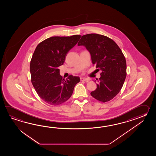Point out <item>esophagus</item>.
Here are the masks:
<instances>
[{
	"instance_id": "esophagus-1",
	"label": "esophagus",
	"mask_w": 156,
	"mask_h": 156,
	"mask_svg": "<svg viewBox=\"0 0 156 156\" xmlns=\"http://www.w3.org/2000/svg\"><path fill=\"white\" fill-rule=\"evenodd\" d=\"M80 80L82 81H88L89 79H86V78H84V77H81L80 78Z\"/></svg>"
}]
</instances>
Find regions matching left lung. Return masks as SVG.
Returning a JSON list of instances; mask_svg holds the SVG:
<instances>
[{
	"instance_id": "left-lung-1",
	"label": "left lung",
	"mask_w": 156,
	"mask_h": 156,
	"mask_svg": "<svg viewBox=\"0 0 156 156\" xmlns=\"http://www.w3.org/2000/svg\"><path fill=\"white\" fill-rule=\"evenodd\" d=\"M77 45L86 47L93 65L101 71L97 88L91 95L103 103L113 99L122 89L126 76V60L119 47L111 38L96 33L83 35Z\"/></svg>"
}]
</instances>
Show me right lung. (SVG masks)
Listing matches in <instances>:
<instances>
[{
	"instance_id": "obj_1",
	"label": "right lung",
	"mask_w": 156,
	"mask_h": 156,
	"mask_svg": "<svg viewBox=\"0 0 156 156\" xmlns=\"http://www.w3.org/2000/svg\"><path fill=\"white\" fill-rule=\"evenodd\" d=\"M81 37H51L34 50L30 63L31 82L38 96L48 104L56 106L66 102L80 82L79 77L71 75L62 79L58 67L63 65L67 53Z\"/></svg>"
}]
</instances>
